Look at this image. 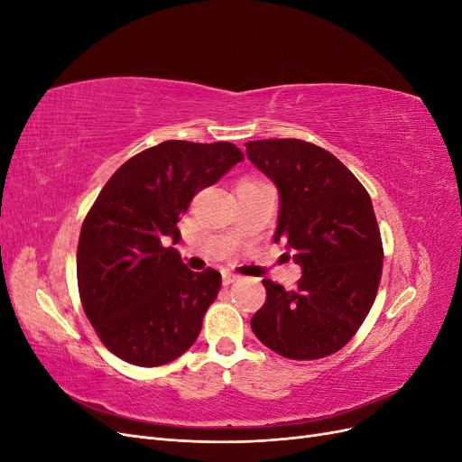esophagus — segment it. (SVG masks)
I'll return each instance as SVG.
<instances>
[{
    "label": "esophagus",
    "mask_w": 462,
    "mask_h": 462,
    "mask_svg": "<svg viewBox=\"0 0 462 462\" xmlns=\"http://www.w3.org/2000/svg\"><path fill=\"white\" fill-rule=\"evenodd\" d=\"M235 282H239V275H235L231 272H223V285H231Z\"/></svg>",
    "instance_id": "1"
}]
</instances>
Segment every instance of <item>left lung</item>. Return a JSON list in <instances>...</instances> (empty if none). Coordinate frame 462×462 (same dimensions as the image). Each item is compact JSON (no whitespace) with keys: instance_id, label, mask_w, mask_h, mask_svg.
<instances>
[{"instance_id":"8db88e82","label":"left lung","mask_w":462,"mask_h":462,"mask_svg":"<svg viewBox=\"0 0 462 462\" xmlns=\"http://www.w3.org/2000/svg\"><path fill=\"white\" fill-rule=\"evenodd\" d=\"M245 146L279 190L273 241H287L302 268L295 291L263 279L265 302L250 328L285 358L329 356L353 339L380 287L383 246L370 194L316 144L273 138Z\"/></svg>"}]
</instances>
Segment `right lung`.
<instances>
[{"instance_id":"add662e5","label":"right lung","mask_w":462,"mask_h":462,"mask_svg":"<svg viewBox=\"0 0 462 462\" xmlns=\"http://www.w3.org/2000/svg\"><path fill=\"white\" fill-rule=\"evenodd\" d=\"M243 160L231 143L165 141L125 162L97 194L79 236V292L97 337L121 360L162 366L197 341L221 273L190 272L165 243L179 241L194 194Z\"/></svg>"}]
</instances>
